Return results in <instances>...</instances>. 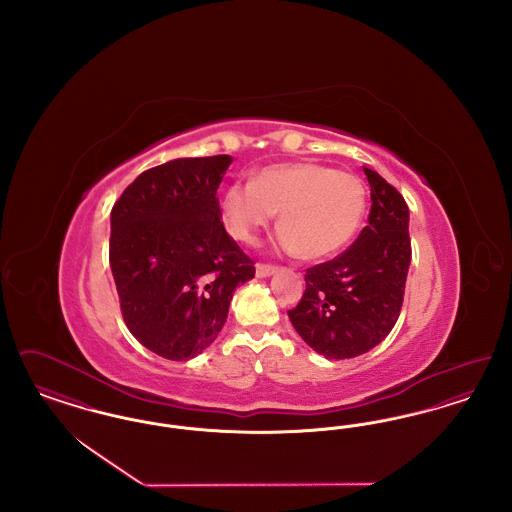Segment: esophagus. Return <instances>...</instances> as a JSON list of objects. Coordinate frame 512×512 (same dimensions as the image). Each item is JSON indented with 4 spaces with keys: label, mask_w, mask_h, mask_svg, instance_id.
<instances>
[{
    "label": "esophagus",
    "mask_w": 512,
    "mask_h": 512,
    "mask_svg": "<svg viewBox=\"0 0 512 512\" xmlns=\"http://www.w3.org/2000/svg\"><path fill=\"white\" fill-rule=\"evenodd\" d=\"M276 272V267H272V265H263V263H257V267H255V274L259 276V278H267L270 274H274Z\"/></svg>",
    "instance_id": "34e87169"
}]
</instances>
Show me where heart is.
<instances>
[{
  "mask_svg": "<svg viewBox=\"0 0 512 512\" xmlns=\"http://www.w3.org/2000/svg\"><path fill=\"white\" fill-rule=\"evenodd\" d=\"M366 192L351 172L315 163L276 165L253 182H234L222 195V215L234 238L255 244L278 215L280 245L307 261L340 253L365 219Z\"/></svg>",
  "mask_w": 512,
  "mask_h": 512,
  "instance_id": "b5f03b06",
  "label": "heart"
}]
</instances>
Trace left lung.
Returning <instances> with one entry per match:
<instances>
[{
	"instance_id": "obj_1",
	"label": "left lung",
	"mask_w": 512,
	"mask_h": 512,
	"mask_svg": "<svg viewBox=\"0 0 512 512\" xmlns=\"http://www.w3.org/2000/svg\"><path fill=\"white\" fill-rule=\"evenodd\" d=\"M370 215L355 244L307 268L305 293L288 311L293 328L326 359H353L391 332L411 265L409 207L391 184L365 167Z\"/></svg>"
}]
</instances>
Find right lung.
<instances>
[{"label": "right lung", "mask_w": 512, "mask_h": 512, "mask_svg": "<svg viewBox=\"0 0 512 512\" xmlns=\"http://www.w3.org/2000/svg\"><path fill=\"white\" fill-rule=\"evenodd\" d=\"M230 155L174 159L142 172L111 211L109 263L132 336L171 361L217 340L234 290L255 276L220 222Z\"/></svg>", "instance_id": "add662e5"}]
</instances>
